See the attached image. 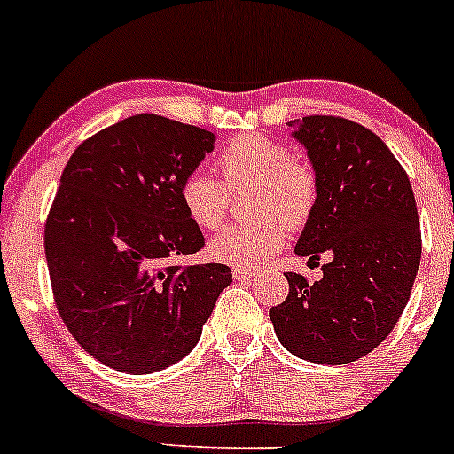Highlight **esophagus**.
Returning <instances> with one entry per match:
<instances>
[{"label": "esophagus", "instance_id": "esophagus-1", "mask_svg": "<svg viewBox=\"0 0 454 454\" xmlns=\"http://www.w3.org/2000/svg\"><path fill=\"white\" fill-rule=\"evenodd\" d=\"M257 268H233V277H236V279H245V277H253V275H257Z\"/></svg>", "mask_w": 454, "mask_h": 454}]
</instances>
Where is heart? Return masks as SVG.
I'll use <instances>...</instances> for the list:
<instances>
[{
  "mask_svg": "<svg viewBox=\"0 0 454 454\" xmlns=\"http://www.w3.org/2000/svg\"><path fill=\"white\" fill-rule=\"evenodd\" d=\"M223 182L203 168L190 170L179 184V201L190 221L214 231L227 218L231 192L253 186V221L223 229L209 245L218 262L251 268L284 247L290 224L303 227L318 203V179L307 164L292 158L286 145L262 134L238 136L216 158Z\"/></svg>",
  "mask_w": 454,
  "mask_h": 454,
  "instance_id": "1",
  "label": "heart"
}]
</instances>
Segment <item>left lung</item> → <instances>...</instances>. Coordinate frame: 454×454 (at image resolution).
Instances as JSON below:
<instances>
[{
	"instance_id": "obj_1",
	"label": "left lung",
	"mask_w": 454,
	"mask_h": 454,
	"mask_svg": "<svg viewBox=\"0 0 454 454\" xmlns=\"http://www.w3.org/2000/svg\"><path fill=\"white\" fill-rule=\"evenodd\" d=\"M318 179V203L294 253L320 260L323 279L286 272L287 299L272 307L279 342L296 357L342 365L377 348L401 318L422 255L407 173L374 131L340 116L290 121Z\"/></svg>"
}]
</instances>
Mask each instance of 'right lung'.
<instances>
[{
	"label": "right lung",
	"mask_w": 454,
	"mask_h": 454,
	"mask_svg": "<svg viewBox=\"0 0 454 454\" xmlns=\"http://www.w3.org/2000/svg\"><path fill=\"white\" fill-rule=\"evenodd\" d=\"M212 131L136 114L73 151L45 223V255L62 323L97 362L151 374L201 338L225 264H173L206 245L179 184L214 149Z\"/></svg>",
	"instance_id": "obj_1"
}]
</instances>
